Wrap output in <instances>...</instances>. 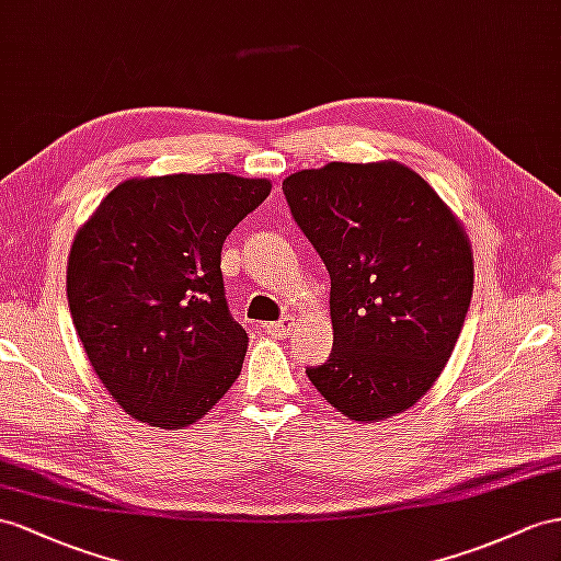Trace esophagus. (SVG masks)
<instances>
[{
	"mask_svg": "<svg viewBox=\"0 0 561 561\" xmlns=\"http://www.w3.org/2000/svg\"><path fill=\"white\" fill-rule=\"evenodd\" d=\"M291 329H294V322L289 320V318H284V320H279V322H267L265 324V332L270 334V336H275V339H286L291 334Z\"/></svg>",
	"mask_w": 561,
	"mask_h": 561,
	"instance_id": "obj_1",
	"label": "esophagus"
}]
</instances>
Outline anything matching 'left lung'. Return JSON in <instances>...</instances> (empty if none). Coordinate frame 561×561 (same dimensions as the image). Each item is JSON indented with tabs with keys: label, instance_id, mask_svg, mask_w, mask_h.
I'll use <instances>...</instances> for the list:
<instances>
[{
	"label": "left lung",
	"instance_id": "left-lung-1",
	"mask_svg": "<svg viewBox=\"0 0 561 561\" xmlns=\"http://www.w3.org/2000/svg\"><path fill=\"white\" fill-rule=\"evenodd\" d=\"M282 190L332 277L334 348L306 375L348 420L405 412L438 379L467 318L473 255L462 222L396 161L298 170Z\"/></svg>",
	"mask_w": 561,
	"mask_h": 561
}]
</instances>
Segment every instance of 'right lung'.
Masks as SVG:
<instances>
[{
  "label": "right lung",
  "instance_id": "right-lung-1",
  "mask_svg": "<svg viewBox=\"0 0 561 561\" xmlns=\"http://www.w3.org/2000/svg\"><path fill=\"white\" fill-rule=\"evenodd\" d=\"M270 190L229 172L125 180L78 229L70 314L96 377L133 420L190 426L239 377L249 336L229 314L220 253Z\"/></svg>",
  "mask_w": 561,
  "mask_h": 561
}]
</instances>
